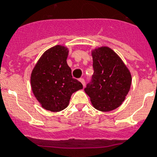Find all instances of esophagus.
<instances>
[{
    "label": "esophagus",
    "mask_w": 157,
    "mask_h": 157,
    "mask_svg": "<svg viewBox=\"0 0 157 157\" xmlns=\"http://www.w3.org/2000/svg\"><path fill=\"white\" fill-rule=\"evenodd\" d=\"M80 81H81V84H82V85H83V86H85V79L84 78H80Z\"/></svg>",
    "instance_id": "obj_1"
}]
</instances>
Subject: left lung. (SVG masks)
Returning a JSON list of instances; mask_svg holds the SVG:
<instances>
[{"label": "left lung", "mask_w": 157, "mask_h": 157, "mask_svg": "<svg viewBox=\"0 0 157 157\" xmlns=\"http://www.w3.org/2000/svg\"><path fill=\"white\" fill-rule=\"evenodd\" d=\"M94 74L85 88L93 106L102 112L116 109L131 86V74L121 58L108 47L92 51Z\"/></svg>", "instance_id": "obj_1"}]
</instances>
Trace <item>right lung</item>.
<instances>
[{
  "mask_svg": "<svg viewBox=\"0 0 157 157\" xmlns=\"http://www.w3.org/2000/svg\"><path fill=\"white\" fill-rule=\"evenodd\" d=\"M67 48L55 45L46 50L38 60L31 75L34 95L45 109L59 112L67 107L71 94L83 88L71 76L67 63Z\"/></svg>",
  "mask_w": 157,
  "mask_h": 157,
  "instance_id": "1",
  "label": "right lung"
}]
</instances>
